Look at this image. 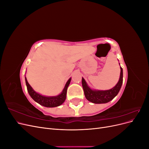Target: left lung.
<instances>
[{
	"instance_id": "8db88e82",
	"label": "left lung",
	"mask_w": 149,
	"mask_h": 149,
	"mask_svg": "<svg viewBox=\"0 0 149 149\" xmlns=\"http://www.w3.org/2000/svg\"><path fill=\"white\" fill-rule=\"evenodd\" d=\"M120 68V77L118 83L114 87L110 89L104 90V91L91 89L88 85L84 79L82 78V86L86 98L89 101L94 104L107 103L113 100L119 93L123 82V70L121 66Z\"/></svg>"
}]
</instances>
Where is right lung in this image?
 Instances as JSON below:
<instances>
[{
    "instance_id": "right-lung-1",
    "label": "right lung",
    "mask_w": 149,
    "mask_h": 149,
    "mask_svg": "<svg viewBox=\"0 0 149 149\" xmlns=\"http://www.w3.org/2000/svg\"><path fill=\"white\" fill-rule=\"evenodd\" d=\"M25 79L26 88H27V91L31 97L32 98L35 102L40 104V105L47 107H55L59 106L65 102L66 97L67 89L68 87V86L70 85L71 80V78H70L68 80V81L66 82L65 86L64 89H63L62 92L60 94L55 96H43L42 94L35 91L33 89L31 88V86L28 83L26 77H25Z\"/></svg>"
}]
</instances>
